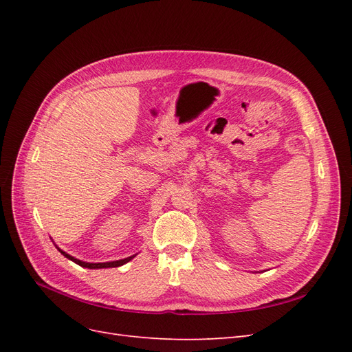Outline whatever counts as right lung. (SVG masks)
Masks as SVG:
<instances>
[{
    "label": "right lung",
    "mask_w": 352,
    "mask_h": 352,
    "mask_svg": "<svg viewBox=\"0 0 352 352\" xmlns=\"http://www.w3.org/2000/svg\"><path fill=\"white\" fill-rule=\"evenodd\" d=\"M57 250L65 255L66 258H69V260H72L73 263H76V264H79L80 267H87V269H109V267H119V265H123V264H126L127 261H131L135 255H131V257H127V258H123V260H117V261H107V263H87V261H82V260H78V258H74V257H72L70 254H67V252H65V251H61L58 247H57Z\"/></svg>",
    "instance_id": "1"
}]
</instances>
